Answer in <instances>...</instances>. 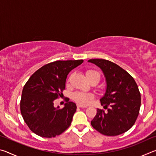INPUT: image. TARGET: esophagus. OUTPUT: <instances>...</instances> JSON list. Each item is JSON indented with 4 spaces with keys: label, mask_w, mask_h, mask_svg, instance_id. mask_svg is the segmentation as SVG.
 <instances>
[{
    "label": "esophagus",
    "mask_w": 156,
    "mask_h": 156,
    "mask_svg": "<svg viewBox=\"0 0 156 156\" xmlns=\"http://www.w3.org/2000/svg\"><path fill=\"white\" fill-rule=\"evenodd\" d=\"M77 107H80V108H87V106H86V105H81L80 103H78L77 104Z\"/></svg>",
    "instance_id": "1"
}]
</instances>
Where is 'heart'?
I'll return each instance as SVG.
<instances>
[{"label": "heart", "instance_id": "1", "mask_svg": "<svg viewBox=\"0 0 156 156\" xmlns=\"http://www.w3.org/2000/svg\"><path fill=\"white\" fill-rule=\"evenodd\" d=\"M86 76L88 80L91 78H96L99 81L100 78V73L96 72L95 70H87L86 72ZM92 98H93V96L91 94H88V93H83V92H75L72 94V98L76 100V102H80V103H83V104H86Z\"/></svg>", "mask_w": 156, "mask_h": 156}]
</instances>
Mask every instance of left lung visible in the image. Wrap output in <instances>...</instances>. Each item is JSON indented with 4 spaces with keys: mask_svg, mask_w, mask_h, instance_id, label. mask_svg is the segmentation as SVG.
Returning <instances> with one entry per match:
<instances>
[{
    "mask_svg": "<svg viewBox=\"0 0 156 156\" xmlns=\"http://www.w3.org/2000/svg\"><path fill=\"white\" fill-rule=\"evenodd\" d=\"M88 62L102 71L107 84L100 102L107 111L97 109L91 126L105 136L125 133L134 125L140 108L141 96L136 81L127 72L109 60L90 59Z\"/></svg>",
    "mask_w": 156,
    "mask_h": 156,
    "instance_id": "1",
    "label": "left lung"
}]
</instances>
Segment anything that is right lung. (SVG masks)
<instances>
[{
	"instance_id": "obj_1",
	"label": "right lung",
	"mask_w": 156,
	"mask_h": 156,
	"mask_svg": "<svg viewBox=\"0 0 156 156\" xmlns=\"http://www.w3.org/2000/svg\"><path fill=\"white\" fill-rule=\"evenodd\" d=\"M83 60H58L44 65L31 76L23 89L20 112L31 131L43 138L61 134L72 123L76 105L67 102L62 109L54 101L65 89L66 79Z\"/></svg>"
}]
</instances>
